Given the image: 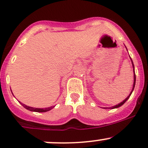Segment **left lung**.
Listing matches in <instances>:
<instances>
[{
  "label": "left lung",
  "mask_w": 148,
  "mask_h": 148,
  "mask_svg": "<svg viewBox=\"0 0 148 148\" xmlns=\"http://www.w3.org/2000/svg\"><path fill=\"white\" fill-rule=\"evenodd\" d=\"M132 66H133V68H134V64H133V62H132ZM135 81H136V77H135V69H134V84H133V88H132V92H130V95H129V96H128L127 97L126 99H125V100H123V101H122V102H120V104H117V105L114 106V107H105V108H104V109H109V108H110V109H114V108H117V107H120V106H122V104H124V103H125V102H126V101L128 99H129V97H130L131 94H132V91H133V89H134V87H135Z\"/></svg>",
  "instance_id": "8db88e82"
}]
</instances>
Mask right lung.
<instances>
[{
  "label": "right lung",
  "mask_w": 148,
  "mask_h": 148,
  "mask_svg": "<svg viewBox=\"0 0 148 148\" xmlns=\"http://www.w3.org/2000/svg\"><path fill=\"white\" fill-rule=\"evenodd\" d=\"M22 105L23 106V107H25L26 109H27L28 110H30V111L32 112H45L49 111V110H51L53 107H48V108H34V107H28V106L25 105V104H22Z\"/></svg>",
  "instance_id": "add662e5"
}]
</instances>
